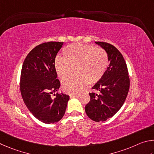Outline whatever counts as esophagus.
<instances>
[{"label":"esophagus","mask_w":154,"mask_h":154,"mask_svg":"<svg viewBox=\"0 0 154 154\" xmlns=\"http://www.w3.org/2000/svg\"><path fill=\"white\" fill-rule=\"evenodd\" d=\"M79 94H72V95H70V97H79Z\"/></svg>","instance_id":"1"}]
</instances>
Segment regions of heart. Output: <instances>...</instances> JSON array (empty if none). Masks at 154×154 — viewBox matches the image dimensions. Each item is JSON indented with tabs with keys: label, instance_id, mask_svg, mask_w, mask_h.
<instances>
[{
	"label": "heart",
	"instance_id": "b5f03b06",
	"mask_svg": "<svg viewBox=\"0 0 154 154\" xmlns=\"http://www.w3.org/2000/svg\"><path fill=\"white\" fill-rule=\"evenodd\" d=\"M63 58L57 57L54 67L57 76L64 80L72 75H75L62 83V88L67 93L75 94L84 88L87 83L95 85L100 80L109 65L108 55L103 48L93 45L72 44L63 51Z\"/></svg>",
	"mask_w": 154,
	"mask_h": 154
}]
</instances>
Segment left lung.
Returning <instances> with one entry per match:
<instances>
[{
  "mask_svg": "<svg viewBox=\"0 0 154 154\" xmlns=\"http://www.w3.org/2000/svg\"><path fill=\"white\" fill-rule=\"evenodd\" d=\"M106 51L109 64L99 81L92 88L99 94L89 93L90 101L86 105V114L95 122H104L118 112L127 97L130 79L125 59L114 46L95 42Z\"/></svg>",
  "mask_w": 154,
  "mask_h": 154,
  "instance_id": "obj_1",
  "label": "left lung"
}]
</instances>
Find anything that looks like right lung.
<instances>
[{
	"label": "right lung",
	"mask_w": 154,
	"mask_h": 154,
	"mask_svg": "<svg viewBox=\"0 0 154 154\" xmlns=\"http://www.w3.org/2000/svg\"><path fill=\"white\" fill-rule=\"evenodd\" d=\"M63 42H48L34 47L23 61L20 76V91L31 114L43 123L53 124L65 114L69 96L56 93L60 82L54 62Z\"/></svg>",
	"instance_id": "right-lung-1"
}]
</instances>
